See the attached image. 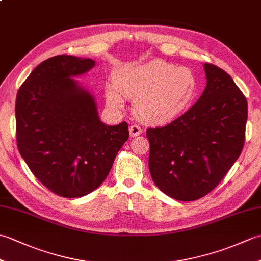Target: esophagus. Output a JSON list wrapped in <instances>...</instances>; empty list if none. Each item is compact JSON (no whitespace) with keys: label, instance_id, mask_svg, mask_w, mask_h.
I'll return each instance as SVG.
<instances>
[{"label":"esophagus","instance_id":"34e87169","mask_svg":"<svg viewBox=\"0 0 261 261\" xmlns=\"http://www.w3.org/2000/svg\"><path fill=\"white\" fill-rule=\"evenodd\" d=\"M129 134H130L131 138H135V137L140 136L142 134V129L140 126L134 124L129 127Z\"/></svg>","mask_w":261,"mask_h":261}]
</instances>
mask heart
I'll list each match as a JSON object with an SVG mask.
<instances>
[{"mask_svg": "<svg viewBox=\"0 0 261 261\" xmlns=\"http://www.w3.org/2000/svg\"><path fill=\"white\" fill-rule=\"evenodd\" d=\"M198 80L187 67L154 59L116 71L114 85L105 87L109 107L124 108V98L134 99L138 120L146 124H166L178 118L195 101Z\"/></svg>", "mask_w": 261, "mask_h": 261, "instance_id": "obj_1", "label": "heart"}]
</instances>
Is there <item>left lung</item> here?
Masks as SVG:
<instances>
[{
  "instance_id": "obj_1",
  "label": "left lung",
  "mask_w": 261,
  "mask_h": 261,
  "mask_svg": "<svg viewBox=\"0 0 261 261\" xmlns=\"http://www.w3.org/2000/svg\"><path fill=\"white\" fill-rule=\"evenodd\" d=\"M206 87L171 123L148 129L149 170L160 191L195 201L223 179L245 145L248 103L231 76L204 64Z\"/></svg>"
}]
</instances>
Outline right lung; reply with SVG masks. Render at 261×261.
Instances as JSON below:
<instances>
[{
    "label": "right lung",
    "mask_w": 261,
    "mask_h": 261,
    "mask_svg": "<svg viewBox=\"0 0 261 261\" xmlns=\"http://www.w3.org/2000/svg\"><path fill=\"white\" fill-rule=\"evenodd\" d=\"M94 66L91 58L51 57L31 71L16 95L21 157L41 184L63 197L96 190L129 138L126 122L103 123L92 93L74 79Z\"/></svg>",
    "instance_id": "obj_1"
}]
</instances>
